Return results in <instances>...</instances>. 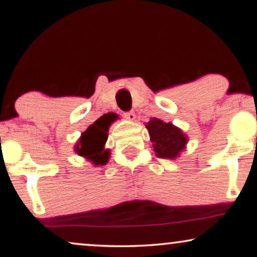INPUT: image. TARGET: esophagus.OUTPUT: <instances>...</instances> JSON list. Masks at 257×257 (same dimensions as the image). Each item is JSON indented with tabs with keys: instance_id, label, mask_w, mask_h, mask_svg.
<instances>
[{
	"instance_id": "obj_1",
	"label": "esophagus",
	"mask_w": 257,
	"mask_h": 257,
	"mask_svg": "<svg viewBox=\"0 0 257 257\" xmlns=\"http://www.w3.org/2000/svg\"><path fill=\"white\" fill-rule=\"evenodd\" d=\"M124 118L127 119V120H135V119H136V113L133 111L124 112Z\"/></svg>"
}]
</instances>
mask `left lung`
Returning a JSON list of instances; mask_svg holds the SVG:
<instances>
[{
    "instance_id": "obj_1",
    "label": "left lung",
    "mask_w": 257,
    "mask_h": 257,
    "mask_svg": "<svg viewBox=\"0 0 257 257\" xmlns=\"http://www.w3.org/2000/svg\"><path fill=\"white\" fill-rule=\"evenodd\" d=\"M151 142L154 152L159 158L175 159L185 150L187 137L180 128L172 122H165L158 118H152L147 122Z\"/></svg>"
}]
</instances>
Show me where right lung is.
I'll return each instance as SVG.
<instances>
[{
  "label": "right lung",
  "mask_w": 257,
  "mask_h": 257,
  "mask_svg": "<svg viewBox=\"0 0 257 257\" xmlns=\"http://www.w3.org/2000/svg\"><path fill=\"white\" fill-rule=\"evenodd\" d=\"M113 119V114H106L90 125L76 145V153L89 159L96 166L106 164L110 152L104 149V145L107 140L108 126L111 125Z\"/></svg>",
  "instance_id": "obj_1"
}]
</instances>
